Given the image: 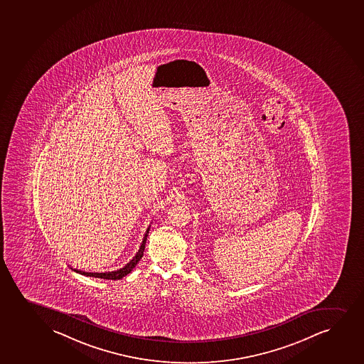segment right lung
<instances>
[{
    "mask_svg": "<svg viewBox=\"0 0 364 364\" xmlns=\"http://www.w3.org/2000/svg\"><path fill=\"white\" fill-rule=\"evenodd\" d=\"M149 231H150V227L147 228V230H146L145 236H144V240H142L141 246L139 248L136 255H135V256L133 257V259L129 262V263H127L123 268H120V269L118 270H113V272H105V273H90V272H82V270L73 269V268H72V269H73L74 272H77V273L82 274V275L92 277V278L108 279V280H118V279L124 278L125 275H128V274L136 267L137 263L141 259V257L144 256L146 239H147V235H149Z\"/></svg>",
    "mask_w": 364,
    "mask_h": 364,
    "instance_id": "obj_1",
    "label": "right lung"
}]
</instances>
